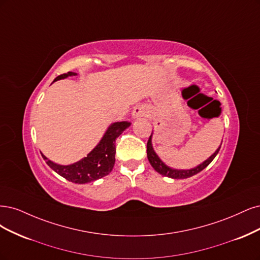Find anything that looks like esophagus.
Returning <instances> with one entry per match:
<instances>
[{"label": "esophagus", "mask_w": 260, "mask_h": 260, "mask_svg": "<svg viewBox=\"0 0 260 260\" xmlns=\"http://www.w3.org/2000/svg\"><path fill=\"white\" fill-rule=\"evenodd\" d=\"M148 112V109L145 106H137L132 112V116L134 119H139L141 116H145Z\"/></svg>", "instance_id": "1"}]
</instances>
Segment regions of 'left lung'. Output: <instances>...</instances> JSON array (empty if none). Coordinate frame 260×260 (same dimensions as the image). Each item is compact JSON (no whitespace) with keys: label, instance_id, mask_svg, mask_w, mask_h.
Instances as JSON below:
<instances>
[{"label":"left lung","instance_id":"1","mask_svg":"<svg viewBox=\"0 0 260 260\" xmlns=\"http://www.w3.org/2000/svg\"><path fill=\"white\" fill-rule=\"evenodd\" d=\"M152 135H153V132L151 134V136H150L149 140H148V144H147V156H148V160L150 162V164H151V166L153 167V169L158 173L161 174L163 176H166V177H170V178H173V179H185V178H189L191 177V176H193L198 173H200L201 171H203L205 167L211 163L215 156L217 155V153L219 152V149L221 147V144L220 146L217 148L216 151L209 156L208 158H206V160L203 162L199 164L198 166L193 167V169H190V170H177V169H173V167H170L167 166L160 157H158V155L156 154V152L154 151V149L152 147Z\"/></svg>","mask_w":260,"mask_h":260}]
</instances>
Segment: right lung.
I'll return each instance as SVG.
<instances>
[{
    "mask_svg": "<svg viewBox=\"0 0 260 260\" xmlns=\"http://www.w3.org/2000/svg\"><path fill=\"white\" fill-rule=\"evenodd\" d=\"M74 75L78 74L75 72L64 73L57 77L54 82L68 77H74ZM129 126L131 123L127 121L110 124L98 145L86 156L73 164L60 165L48 160L43 153H42V156L53 171L62 176L67 180L80 183V185L95 181L111 173L115 162V139Z\"/></svg>",
    "mask_w": 260,
    "mask_h": 260,
    "instance_id": "1",
    "label": "right lung"
}]
</instances>
